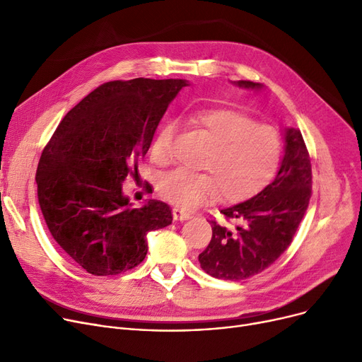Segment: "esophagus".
Listing matches in <instances>:
<instances>
[{
	"label": "esophagus",
	"mask_w": 362,
	"mask_h": 362,
	"mask_svg": "<svg viewBox=\"0 0 362 362\" xmlns=\"http://www.w3.org/2000/svg\"><path fill=\"white\" fill-rule=\"evenodd\" d=\"M191 217H192L191 214L183 211V210H180V208H173V218H175V220L183 221V220H189Z\"/></svg>",
	"instance_id": "esophagus-1"
}]
</instances>
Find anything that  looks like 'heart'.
Masks as SVG:
<instances>
[{
    "mask_svg": "<svg viewBox=\"0 0 362 362\" xmlns=\"http://www.w3.org/2000/svg\"><path fill=\"white\" fill-rule=\"evenodd\" d=\"M191 123L210 142L201 167L211 173L176 168L163 175L158 192L168 202L192 210L217 194L224 202H236L254 195L273 176L280 160V139L273 127L224 108L197 111ZM175 130V123L158 130L151 145L152 161H170Z\"/></svg>",
    "mask_w": 362,
    "mask_h": 362,
    "instance_id": "obj_1",
    "label": "heart"
}]
</instances>
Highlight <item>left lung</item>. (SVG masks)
<instances>
[{"label":"left lung","mask_w":362,"mask_h":362,"mask_svg":"<svg viewBox=\"0 0 362 362\" xmlns=\"http://www.w3.org/2000/svg\"><path fill=\"white\" fill-rule=\"evenodd\" d=\"M233 85L259 92L264 85L238 81ZM284 154L274 180L251 199L223 208L235 227L211 220L213 238L198 259L205 273L223 280H243L272 265L292 243L305 214L313 187L308 151L296 127L283 129Z\"/></svg>","instance_id":"obj_1"}]
</instances>
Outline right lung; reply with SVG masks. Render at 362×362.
<instances>
[{
	"label": "right lung",
	"mask_w": 362,
	"mask_h": 362,
	"mask_svg": "<svg viewBox=\"0 0 362 362\" xmlns=\"http://www.w3.org/2000/svg\"><path fill=\"white\" fill-rule=\"evenodd\" d=\"M185 79L107 82L73 107L54 132L36 170L37 201L60 248L95 276L136 267L146 235L171 224L170 206L149 199L135 208L123 192L138 175L168 104Z\"/></svg>",
	"instance_id": "1"
}]
</instances>
